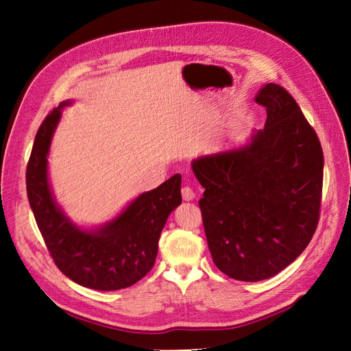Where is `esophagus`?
Segmentation results:
<instances>
[{
    "mask_svg": "<svg viewBox=\"0 0 351 351\" xmlns=\"http://www.w3.org/2000/svg\"><path fill=\"white\" fill-rule=\"evenodd\" d=\"M182 196H183V200H186V202H190V200H193L196 197L193 189L189 187V186L182 189Z\"/></svg>",
    "mask_w": 351,
    "mask_h": 351,
    "instance_id": "1",
    "label": "esophagus"
}]
</instances>
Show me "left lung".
Returning <instances> with one entry per match:
<instances>
[{"instance_id": "8db88e82", "label": "left lung", "mask_w": 351, "mask_h": 351, "mask_svg": "<svg viewBox=\"0 0 351 351\" xmlns=\"http://www.w3.org/2000/svg\"><path fill=\"white\" fill-rule=\"evenodd\" d=\"M267 123L234 149L192 161L205 189L199 200L212 259L239 281L274 277L299 258L319 219L324 152L312 125L284 88L254 97Z\"/></svg>"}]
</instances>
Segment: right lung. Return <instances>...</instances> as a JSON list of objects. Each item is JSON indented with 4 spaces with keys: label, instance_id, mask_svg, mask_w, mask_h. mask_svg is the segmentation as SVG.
Returning a JSON list of instances; mask_svg holds the SVG:
<instances>
[{
    "label": "right lung",
    "instance_id": "1",
    "mask_svg": "<svg viewBox=\"0 0 351 351\" xmlns=\"http://www.w3.org/2000/svg\"><path fill=\"white\" fill-rule=\"evenodd\" d=\"M62 101L40 124L26 169L29 204L58 269L71 281L114 291L142 280L154 267L158 241L168 215L182 204V176L132 200L119 215L97 228L79 227L56 202L48 178L51 141L61 119Z\"/></svg>",
    "mask_w": 351,
    "mask_h": 351
}]
</instances>
